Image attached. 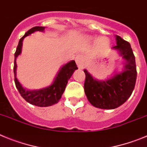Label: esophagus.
<instances>
[{"label": "esophagus", "mask_w": 147, "mask_h": 147, "mask_svg": "<svg viewBox=\"0 0 147 147\" xmlns=\"http://www.w3.org/2000/svg\"><path fill=\"white\" fill-rule=\"evenodd\" d=\"M76 62L79 69H84L85 68V63H84V60H83V58L82 56H76Z\"/></svg>", "instance_id": "obj_1"}]
</instances>
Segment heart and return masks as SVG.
Returning <instances> with one entry per match:
<instances>
[{"label":"heart","instance_id":"b5f03b06","mask_svg":"<svg viewBox=\"0 0 147 147\" xmlns=\"http://www.w3.org/2000/svg\"><path fill=\"white\" fill-rule=\"evenodd\" d=\"M98 43L102 45H107L108 44V40L106 37H100L98 39Z\"/></svg>","mask_w":147,"mask_h":147}]
</instances>
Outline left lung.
<instances>
[{
  "label": "left lung",
  "instance_id": "obj_1",
  "mask_svg": "<svg viewBox=\"0 0 147 147\" xmlns=\"http://www.w3.org/2000/svg\"><path fill=\"white\" fill-rule=\"evenodd\" d=\"M116 45L112 50L118 51L125 60L120 72H115L110 77L96 80L86 69L84 89L88 100L95 107L112 109L120 107L132 94L136 85L137 71L136 58L130 44L116 35Z\"/></svg>",
  "mask_w": 147,
  "mask_h": 147
}]
</instances>
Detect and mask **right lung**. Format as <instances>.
Returning a JSON list of instances; mask_svg holds the SVG:
<instances>
[{
  "mask_svg": "<svg viewBox=\"0 0 147 147\" xmlns=\"http://www.w3.org/2000/svg\"><path fill=\"white\" fill-rule=\"evenodd\" d=\"M45 28V27L43 26H35L28 30L24 34V36L19 40L18 42V45L15 54V62H14L15 82L17 89L18 90L21 96L27 102L37 107H49L58 103L62 93H64L67 81L69 80L74 72L78 69L74 60L69 61L59 68L57 74L56 75L51 85L39 90L26 89L19 82L17 78L16 59L21 54L23 39L35 32H44Z\"/></svg>",
  "mask_w": 147,
  "mask_h": 147,
  "instance_id": "right-lung-1",
  "label": "right lung"
}]
</instances>
